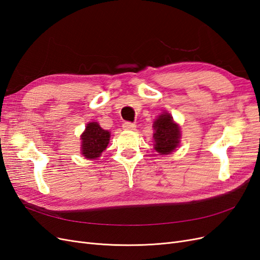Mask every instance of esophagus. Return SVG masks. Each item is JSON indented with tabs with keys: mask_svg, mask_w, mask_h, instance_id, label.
Segmentation results:
<instances>
[{
	"mask_svg": "<svg viewBox=\"0 0 260 260\" xmlns=\"http://www.w3.org/2000/svg\"><path fill=\"white\" fill-rule=\"evenodd\" d=\"M122 128H123V130H135L136 129V124L127 121V122H123Z\"/></svg>",
	"mask_w": 260,
	"mask_h": 260,
	"instance_id": "obj_1",
	"label": "esophagus"
}]
</instances>
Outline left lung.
Wrapping results in <instances>:
<instances>
[{"mask_svg":"<svg viewBox=\"0 0 260 260\" xmlns=\"http://www.w3.org/2000/svg\"><path fill=\"white\" fill-rule=\"evenodd\" d=\"M154 148L161 155L170 154L175 151L180 143L181 132L179 124L174 121L169 113H162L154 121Z\"/></svg>","mask_w":260,"mask_h":260,"instance_id":"obj_1","label":"left lung"}]
</instances>
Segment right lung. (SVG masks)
<instances>
[{"label": "right lung", "mask_w": 260, "mask_h": 260, "mask_svg": "<svg viewBox=\"0 0 260 260\" xmlns=\"http://www.w3.org/2000/svg\"><path fill=\"white\" fill-rule=\"evenodd\" d=\"M111 133L100 127L95 121L86 124L81 135V154L88 159H96L105 151Z\"/></svg>", "instance_id": "1"}]
</instances>
